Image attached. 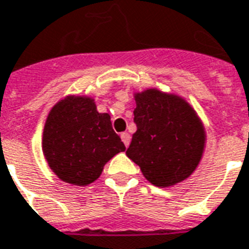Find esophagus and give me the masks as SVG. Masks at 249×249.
Wrapping results in <instances>:
<instances>
[{
    "instance_id": "1",
    "label": "esophagus",
    "mask_w": 249,
    "mask_h": 249,
    "mask_svg": "<svg viewBox=\"0 0 249 249\" xmlns=\"http://www.w3.org/2000/svg\"><path fill=\"white\" fill-rule=\"evenodd\" d=\"M121 140L124 142V145L128 147L129 143H130V134L129 133H121Z\"/></svg>"
}]
</instances>
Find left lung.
Segmentation results:
<instances>
[{
    "label": "left lung",
    "instance_id": "8db88e82",
    "mask_svg": "<svg viewBox=\"0 0 249 249\" xmlns=\"http://www.w3.org/2000/svg\"><path fill=\"white\" fill-rule=\"evenodd\" d=\"M134 98L137 132L126 150L128 158L157 187L183 181L192 175L204 153V126L196 112L179 96L155 89Z\"/></svg>",
    "mask_w": 249,
    "mask_h": 249
}]
</instances>
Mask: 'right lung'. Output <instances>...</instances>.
Wrapping results in <instances>:
<instances>
[{
	"instance_id": "1",
	"label": "right lung",
	"mask_w": 249,
	"mask_h": 249,
	"mask_svg": "<svg viewBox=\"0 0 249 249\" xmlns=\"http://www.w3.org/2000/svg\"><path fill=\"white\" fill-rule=\"evenodd\" d=\"M43 151L62 181L83 187L98 179L104 164L125 151V146L112 128L109 115L96 111L94 100L68 96L47 117Z\"/></svg>"
}]
</instances>
